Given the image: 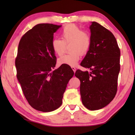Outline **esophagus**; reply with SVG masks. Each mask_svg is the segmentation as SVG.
<instances>
[{
  "mask_svg": "<svg viewBox=\"0 0 135 135\" xmlns=\"http://www.w3.org/2000/svg\"><path fill=\"white\" fill-rule=\"evenodd\" d=\"M71 68H72V70H73V71L74 73H75V71H76V68L74 67H71Z\"/></svg>",
  "mask_w": 135,
  "mask_h": 135,
  "instance_id": "1",
  "label": "esophagus"
}]
</instances>
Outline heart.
Masks as SVG:
<instances>
[{"mask_svg": "<svg viewBox=\"0 0 135 135\" xmlns=\"http://www.w3.org/2000/svg\"><path fill=\"white\" fill-rule=\"evenodd\" d=\"M61 40L54 39L51 42V47L55 54L59 56L65 53L67 46L70 45L69 54L62 56L59 59L60 64L75 66L81 58V54L85 55L90 49L91 38L88 31L82 30L74 24L66 25L60 32Z\"/></svg>", "mask_w": 135, "mask_h": 135, "instance_id": "1", "label": "heart"}]
</instances>
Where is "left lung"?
<instances>
[{"label":"left lung","mask_w":135,"mask_h":135,"mask_svg":"<svg viewBox=\"0 0 135 135\" xmlns=\"http://www.w3.org/2000/svg\"><path fill=\"white\" fill-rule=\"evenodd\" d=\"M90 49L81 63L91 71L77 70L80 93L86 108L97 110L105 107L115 97L120 71V49L111 31L96 22L90 26Z\"/></svg>","instance_id":"8db88e82"}]
</instances>
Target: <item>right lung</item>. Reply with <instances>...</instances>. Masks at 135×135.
I'll list each match as a JSON object with an SVG mask.
<instances>
[{"instance_id": "add662e5", "label": "right lung", "mask_w": 135, "mask_h": 135, "mask_svg": "<svg viewBox=\"0 0 135 135\" xmlns=\"http://www.w3.org/2000/svg\"><path fill=\"white\" fill-rule=\"evenodd\" d=\"M61 25L39 24L20 39L15 60L17 78L30 105L50 112L61 106L67 85L74 73L67 65L51 71L56 64L51 42Z\"/></svg>"}]
</instances>
